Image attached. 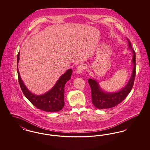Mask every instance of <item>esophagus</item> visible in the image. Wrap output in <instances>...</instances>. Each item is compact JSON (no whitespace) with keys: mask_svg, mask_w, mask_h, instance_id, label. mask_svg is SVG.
<instances>
[{"mask_svg":"<svg viewBox=\"0 0 150 150\" xmlns=\"http://www.w3.org/2000/svg\"><path fill=\"white\" fill-rule=\"evenodd\" d=\"M84 69H85V66L84 64L79 65L76 68V73H78L79 74H81L83 72Z\"/></svg>","mask_w":150,"mask_h":150,"instance_id":"34e87169","label":"esophagus"}]
</instances>
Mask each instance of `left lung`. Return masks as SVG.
<instances>
[{"mask_svg":"<svg viewBox=\"0 0 150 150\" xmlns=\"http://www.w3.org/2000/svg\"><path fill=\"white\" fill-rule=\"evenodd\" d=\"M127 40L129 49L132 50L133 53L132 63L133 66V69L127 85L119 91L107 92L102 89L98 83L95 79H88V83L92 90V103L94 106L98 109H106L116 106L126 98L133 88L136 76V53L133 50L130 42L128 39Z\"/></svg>","mask_w":150,"mask_h":150,"instance_id":"1","label":"left lung"}]
</instances>
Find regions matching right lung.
<instances>
[{
	"mask_svg": "<svg viewBox=\"0 0 150 150\" xmlns=\"http://www.w3.org/2000/svg\"><path fill=\"white\" fill-rule=\"evenodd\" d=\"M20 52L17 55V73L20 86L25 96L36 107L46 112H57L64 107V86L71 79L72 70L69 69L62 74L53 87L48 92L41 95L31 93L23 82L18 69Z\"/></svg>",
	"mask_w": 150,
	"mask_h": 150,
	"instance_id": "obj_1",
	"label": "right lung"
}]
</instances>
